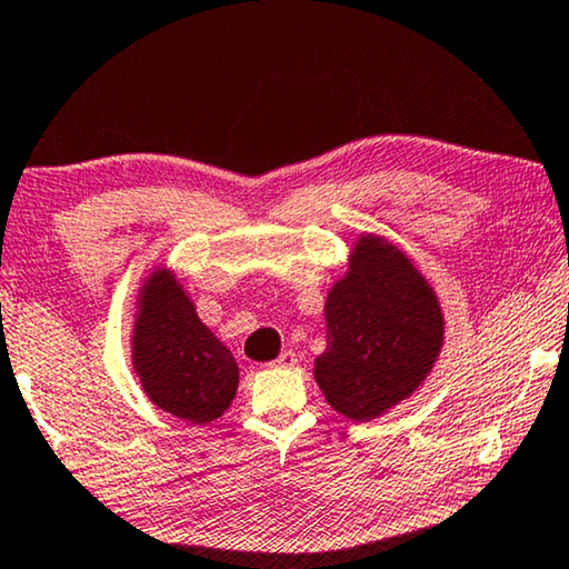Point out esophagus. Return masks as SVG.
Here are the masks:
<instances>
[{
  "label": "esophagus",
  "mask_w": 569,
  "mask_h": 569,
  "mask_svg": "<svg viewBox=\"0 0 569 569\" xmlns=\"http://www.w3.org/2000/svg\"><path fill=\"white\" fill-rule=\"evenodd\" d=\"M296 363H299V356H296L293 350H283V353L273 361V366H278V368H293Z\"/></svg>",
  "instance_id": "1"
}]
</instances>
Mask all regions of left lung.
I'll list each match as a JSON object with an SVG mask.
<instances>
[{"instance_id":"1","label":"left lung","mask_w":569,"mask_h":569,"mask_svg":"<svg viewBox=\"0 0 569 569\" xmlns=\"http://www.w3.org/2000/svg\"><path fill=\"white\" fill-rule=\"evenodd\" d=\"M325 319L315 379L332 410L356 422L410 397L443 348L436 291L402 250L373 234L356 242L348 273L327 293Z\"/></svg>"}]
</instances>
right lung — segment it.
Masks as SVG:
<instances>
[{"label":"right lung","mask_w":569,"mask_h":569,"mask_svg":"<svg viewBox=\"0 0 569 569\" xmlns=\"http://www.w3.org/2000/svg\"><path fill=\"white\" fill-rule=\"evenodd\" d=\"M136 309L133 371L147 397L196 426L221 418L237 395V361L198 319L170 270H154L143 281Z\"/></svg>","instance_id":"1"}]
</instances>
